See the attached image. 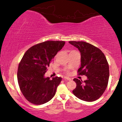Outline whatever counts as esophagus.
Segmentation results:
<instances>
[{
    "mask_svg": "<svg viewBox=\"0 0 122 122\" xmlns=\"http://www.w3.org/2000/svg\"><path fill=\"white\" fill-rule=\"evenodd\" d=\"M64 79L69 80V81H70V80H71V78H69V77H67V76H65V77H64Z\"/></svg>",
    "mask_w": 122,
    "mask_h": 122,
    "instance_id": "esophagus-1",
    "label": "esophagus"
}]
</instances>
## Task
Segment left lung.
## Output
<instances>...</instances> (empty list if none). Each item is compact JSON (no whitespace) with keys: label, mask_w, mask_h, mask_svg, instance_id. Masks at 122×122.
I'll return each instance as SVG.
<instances>
[{"label":"left lung","mask_w":122,"mask_h":122,"mask_svg":"<svg viewBox=\"0 0 122 122\" xmlns=\"http://www.w3.org/2000/svg\"><path fill=\"white\" fill-rule=\"evenodd\" d=\"M78 48L81 54L79 75H84L87 80L83 82L74 78L76 87L73 91L74 95L86 102L97 100L104 93L109 77L108 61L100 49L84 41H69Z\"/></svg>","instance_id":"8db88e82"}]
</instances>
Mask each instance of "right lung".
<instances>
[{
    "label": "right lung",
    "mask_w": 122,
    "mask_h": 122,
    "mask_svg": "<svg viewBox=\"0 0 122 122\" xmlns=\"http://www.w3.org/2000/svg\"><path fill=\"white\" fill-rule=\"evenodd\" d=\"M65 41H47L30 47L19 65L17 78L20 90L29 102L42 104L50 101L56 92L61 77H45L47 68Z\"/></svg>",
    "instance_id": "add662e5"
}]
</instances>
